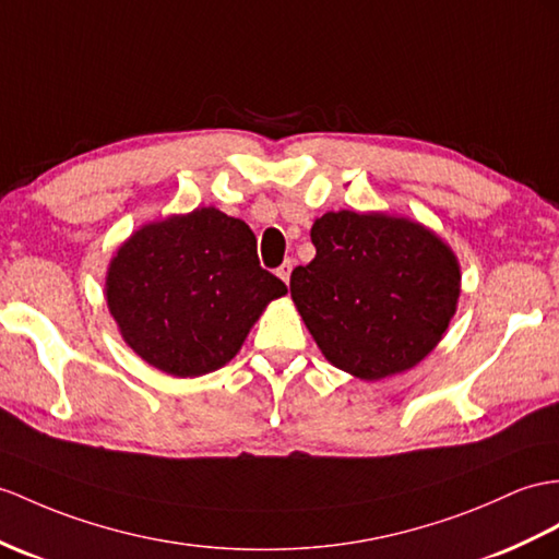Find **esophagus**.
<instances>
[{
  "label": "esophagus",
  "mask_w": 559,
  "mask_h": 559,
  "mask_svg": "<svg viewBox=\"0 0 559 559\" xmlns=\"http://www.w3.org/2000/svg\"><path fill=\"white\" fill-rule=\"evenodd\" d=\"M292 270H294V261H284V263L277 267V277H280L284 284H289Z\"/></svg>",
  "instance_id": "1"
}]
</instances>
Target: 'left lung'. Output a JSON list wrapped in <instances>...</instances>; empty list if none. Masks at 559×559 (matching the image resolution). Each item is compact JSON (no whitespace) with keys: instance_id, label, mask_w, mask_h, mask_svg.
I'll use <instances>...</instances> for the list:
<instances>
[{"instance_id":"8db88e82","label":"left lung","mask_w":559,"mask_h":559,"mask_svg":"<svg viewBox=\"0 0 559 559\" xmlns=\"http://www.w3.org/2000/svg\"><path fill=\"white\" fill-rule=\"evenodd\" d=\"M316 258L292 272V298L322 356L365 382L413 370L451 324L455 251L413 217L330 211L310 229Z\"/></svg>"}]
</instances>
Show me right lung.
Returning a JSON list of instances; mask_svg holds the SVG:
<instances>
[{"mask_svg":"<svg viewBox=\"0 0 559 559\" xmlns=\"http://www.w3.org/2000/svg\"><path fill=\"white\" fill-rule=\"evenodd\" d=\"M284 294V282L258 263L251 227L215 206L134 229L104 284L122 342L177 379L221 370Z\"/></svg>","mask_w":559,"mask_h":559,"instance_id":"add662e5","label":"right lung"}]
</instances>
